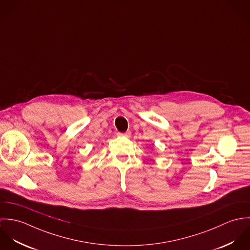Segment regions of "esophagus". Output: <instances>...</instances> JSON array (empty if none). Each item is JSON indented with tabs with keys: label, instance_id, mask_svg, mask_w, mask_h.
I'll return each mask as SVG.
<instances>
[{
	"label": "esophagus",
	"instance_id": "obj_1",
	"mask_svg": "<svg viewBox=\"0 0 250 250\" xmlns=\"http://www.w3.org/2000/svg\"><path fill=\"white\" fill-rule=\"evenodd\" d=\"M118 136L130 138V137H131V132H130V131H127V132H125V133H118Z\"/></svg>",
	"mask_w": 250,
	"mask_h": 250
}]
</instances>
